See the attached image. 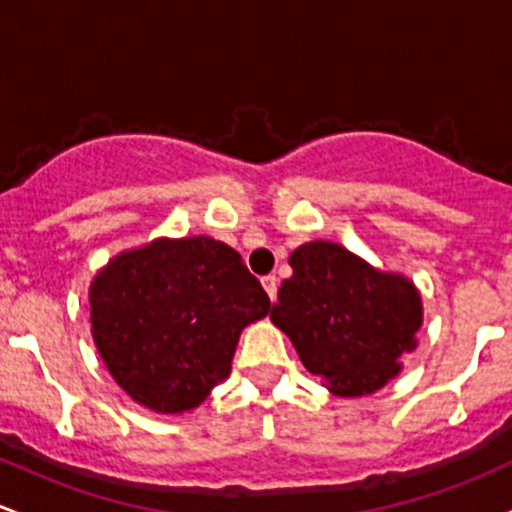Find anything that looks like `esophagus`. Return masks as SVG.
Here are the masks:
<instances>
[{
	"mask_svg": "<svg viewBox=\"0 0 512 512\" xmlns=\"http://www.w3.org/2000/svg\"><path fill=\"white\" fill-rule=\"evenodd\" d=\"M261 286H263V291H266V295H268V298H271V303H273V300H276V293H278L276 276H263L261 278Z\"/></svg>",
	"mask_w": 512,
	"mask_h": 512,
	"instance_id": "esophagus-1",
	"label": "esophagus"
}]
</instances>
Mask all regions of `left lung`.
<instances>
[{
  "mask_svg": "<svg viewBox=\"0 0 512 512\" xmlns=\"http://www.w3.org/2000/svg\"><path fill=\"white\" fill-rule=\"evenodd\" d=\"M271 323L335 397H365L402 372L424 323L421 293L404 273L379 271L333 241H308L288 258Z\"/></svg>",
  "mask_w": 512,
  "mask_h": 512,
  "instance_id": "8db88e82",
  "label": "left lung"
}]
</instances>
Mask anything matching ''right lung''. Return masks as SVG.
<instances>
[{
    "label": "right lung",
    "instance_id": "1",
    "mask_svg": "<svg viewBox=\"0 0 512 512\" xmlns=\"http://www.w3.org/2000/svg\"><path fill=\"white\" fill-rule=\"evenodd\" d=\"M88 305L110 377L157 414L197 409L229 377L241 330L271 310L239 251L204 234L115 254L93 276Z\"/></svg>",
    "mask_w": 512,
    "mask_h": 512
}]
</instances>
